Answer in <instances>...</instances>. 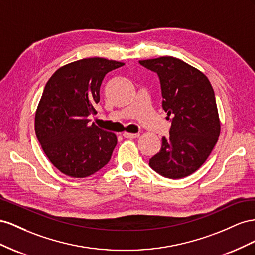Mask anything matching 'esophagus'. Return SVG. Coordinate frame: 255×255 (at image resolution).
<instances>
[{
    "label": "esophagus",
    "instance_id": "esophagus-1",
    "mask_svg": "<svg viewBox=\"0 0 255 255\" xmlns=\"http://www.w3.org/2000/svg\"><path fill=\"white\" fill-rule=\"evenodd\" d=\"M124 137H126V139H135V137H139L140 133H129V132H124L123 133Z\"/></svg>",
    "mask_w": 255,
    "mask_h": 255
}]
</instances>
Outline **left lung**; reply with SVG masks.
Wrapping results in <instances>:
<instances>
[{
    "label": "left lung",
    "mask_w": 255,
    "mask_h": 255,
    "mask_svg": "<svg viewBox=\"0 0 255 255\" xmlns=\"http://www.w3.org/2000/svg\"><path fill=\"white\" fill-rule=\"evenodd\" d=\"M160 80L162 108L171 119L170 136L149 159V166L161 176L178 179L201 168L220 135L215 93L207 77L173 56L139 61Z\"/></svg>",
    "instance_id": "obj_1"
}]
</instances>
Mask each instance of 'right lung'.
Here are the masks:
<instances>
[{
    "mask_svg": "<svg viewBox=\"0 0 255 255\" xmlns=\"http://www.w3.org/2000/svg\"><path fill=\"white\" fill-rule=\"evenodd\" d=\"M124 63L83 59L57 69L47 82L35 114L36 136L55 168L75 178L96 173L110 161L118 137L90 125L96 114L100 85Z\"/></svg>",
    "mask_w": 255,
    "mask_h": 255,
    "instance_id": "add662e5",
    "label": "right lung"
}]
</instances>
